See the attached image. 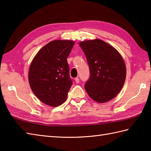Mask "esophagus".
Instances as JSON below:
<instances>
[{
	"instance_id": "esophagus-1",
	"label": "esophagus",
	"mask_w": 151,
	"mask_h": 151,
	"mask_svg": "<svg viewBox=\"0 0 151 151\" xmlns=\"http://www.w3.org/2000/svg\"><path fill=\"white\" fill-rule=\"evenodd\" d=\"M75 81L76 83H79L80 82V79L78 78H75Z\"/></svg>"
}]
</instances>
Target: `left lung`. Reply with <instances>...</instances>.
<instances>
[{"label": "left lung", "mask_w": 151, "mask_h": 151, "mask_svg": "<svg viewBox=\"0 0 151 151\" xmlns=\"http://www.w3.org/2000/svg\"><path fill=\"white\" fill-rule=\"evenodd\" d=\"M79 45L90 73L84 86L86 92L99 103L110 101L119 93L126 78L123 58L113 47L101 40L82 41Z\"/></svg>", "instance_id": "1"}]
</instances>
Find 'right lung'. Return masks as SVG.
<instances>
[{"instance_id":"obj_1","label":"right lung","mask_w":151,"mask_h":151,"mask_svg":"<svg viewBox=\"0 0 151 151\" xmlns=\"http://www.w3.org/2000/svg\"><path fill=\"white\" fill-rule=\"evenodd\" d=\"M75 41L54 40L40 49L29 69L28 81L35 95L51 106H58L66 100L73 84L67 58Z\"/></svg>"}]
</instances>
